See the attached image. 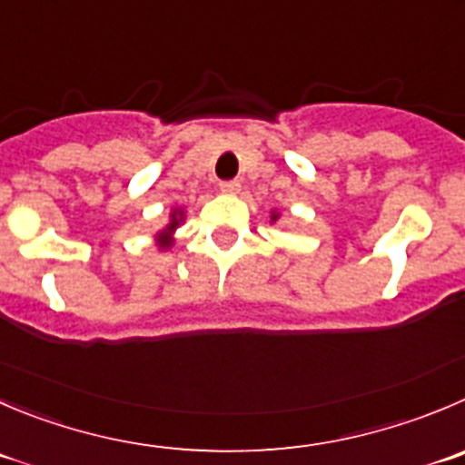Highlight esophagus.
Returning <instances> with one entry per match:
<instances>
[{"label":"esophagus","mask_w":465,"mask_h":465,"mask_svg":"<svg viewBox=\"0 0 465 465\" xmlns=\"http://www.w3.org/2000/svg\"><path fill=\"white\" fill-rule=\"evenodd\" d=\"M240 180H228V183H219V189L223 193H237L240 192Z\"/></svg>","instance_id":"obj_1"}]
</instances>
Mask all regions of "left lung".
Wrapping results in <instances>:
<instances>
[{
	"mask_svg": "<svg viewBox=\"0 0 465 465\" xmlns=\"http://www.w3.org/2000/svg\"><path fill=\"white\" fill-rule=\"evenodd\" d=\"M278 219V214H276V212H273V214H272V221H276Z\"/></svg>",
	"mask_w": 465,
	"mask_h": 465,
	"instance_id": "8db88e82",
	"label": "left lung"
}]
</instances>
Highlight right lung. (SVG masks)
<instances>
[{
    "label": "right lung",
    "mask_w": 465,
    "mask_h": 465,
    "mask_svg": "<svg viewBox=\"0 0 465 465\" xmlns=\"http://www.w3.org/2000/svg\"><path fill=\"white\" fill-rule=\"evenodd\" d=\"M183 216H184L183 210H175L173 214H171V223L166 225V228H163L162 232H159V246H162V249L171 246V232H173V230L178 228L180 221H183Z\"/></svg>",
    "instance_id": "right-lung-1"
}]
</instances>
